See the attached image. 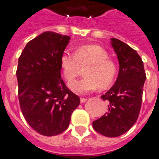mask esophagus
Returning <instances> with one entry per match:
<instances>
[{
  "label": "esophagus",
  "mask_w": 159,
  "mask_h": 159,
  "mask_svg": "<svg viewBox=\"0 0 159 159\" xmlns=\"http://www.w3.org/2000/svg\"><path fill=\"white\" fill-rule=\"evenodd\" d=\"M80 101H81V103H83V102H84L87 101V98H80Z\"/></svg>",
  "instance_id": "34e87169"
}]
</instances>
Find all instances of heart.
Returning a JSON list of instances; mask_svg holds the SVG:
<instances>
[{
    "mask_svg": "<svg viewBox=\"0 0 159 159\" xmlns=\"http://www.w3.org/2000/svg\"><path fill=\"white\" fill-rule=\"evenodd\" d=\"M61 67L63 75L67 81H72L84 70V78L69 84V88L75 93L84 95L95 91L109 87L116 75V67L108 53L96 45H82L78 47L75 54L64 52L61 57Z\"/></svg>",
    "mask_w": 159,
    "mask_h": 159,
    "instance_id": "1",
    "label": "heart"
}]
</instances>
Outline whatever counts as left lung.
<instances>
[{"mask_svg": "<svg viewBox=\"0 0 159 159\" xmlns=\"http://www.w3.org/2000/svg\"><path fill=\"white\" fill-rule=\"evenodd\" d=\"M111 45L118 58L119 75L115 84L101 96L108 103L107 112L92 126L100 134L115 138L128 131L138 120L146 75L142 60L134 49L115 38L111 39Z\"/></svg>", "mask_w": 159, "mask_h": 159, "instance_id": "obj_1", "label": "left lung"}]
</instances>
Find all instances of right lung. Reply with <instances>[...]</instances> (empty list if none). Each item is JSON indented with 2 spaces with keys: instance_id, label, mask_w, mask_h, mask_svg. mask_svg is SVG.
Segmentation results:
<instances>
[{
  "instance_id": "add662e5",
  "label": "right lung",
  "mask_w": 159,
  "mask_h": 159,
  "mask_svg": "<svg viewBox=\"0 0 159 159\" xmlns=\"http://www.w3.org/2000/svg\"><path fill=\"white\" fill-rule=\"evenodd\" d=\"M70 39L45 32L29 41L18 58L21 110L29 126L44 136L64 132L80 104V98L69 90L61 75V57Z\"/></svg>"
}]
</instances>
